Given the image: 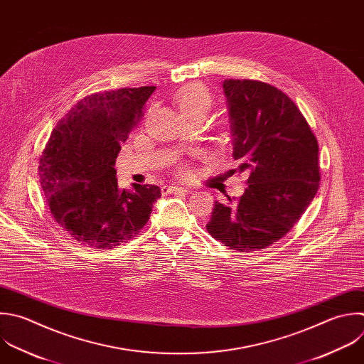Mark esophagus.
Wrapping results in <instances>:
<instances>
[{
    "label": "esophagus",
    "mask_w": 364,
    "mask_h": 364,
    "mask_svg": "<svg viewBox=\"0 0 364 364\" xmlns=\"http://www.w3.org/2000/svg\"><path fill=\"white\" fill-rule=\"evenodd\" d=\"M162 192L164 193H189L191 191L189 189H186V188H182V186H164L162 188Z\"/></svg>",
    "instance_id": "esophagus-1"
}]
</instances>
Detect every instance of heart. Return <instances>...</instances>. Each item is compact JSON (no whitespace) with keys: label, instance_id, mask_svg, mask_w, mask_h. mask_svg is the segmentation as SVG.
Listing matches in <instances>:
<instances>
[{"label":"heart","instance_id":"obj_1","mask_svg":"<svg viewBox=\"0 0 364 364\" xmlns=\"http://www.w3.org/2000/svg\"><path fill=\"white\" fill-rule=\"evenodd\" d=\"M173 104L183 119H189L195 117L206 118L213 101L209 90L203 84H189L173 95ZM181 173L186 176L191 173V169L181 166Z\"/></svg>","mask_w":364,"mask_h":364}]
</instances>
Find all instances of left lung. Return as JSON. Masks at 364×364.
Wrapping results in <instances>:
<instances>
[{"label": "left lung", "mask_w": 364, "mask_h": 364, "mask_svg": "<svg viewBox=\"0 0 364 364\" xmlns=\"http://www.w3.org/2000/svg\"><path fill=\"white\" fill-rule=\"evenodd\" d=\"M233 158L247 172L245 193L213 205L208 233L237 252L282 239L313 200L320 182L318 145L306 118L280 90L255 80H225Z\"/></svg>", "instance_id": "1"}]
</instances>
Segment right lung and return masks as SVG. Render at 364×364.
Instances as JSON below:
<instances>
[{
    "label": "right lung",
    "mask_w": 364,
    "mask_h": 364,
    "mask_svg": "<svg viewBox=\"0 0 364 364\" xmlns=\"http://www.w3.org/2000/svg\"><path fill=\"white\" fill-rule=\"evenodd\" d=\"M155 88L85 97L58 121L40 156L38 175L51 215L84 246L112 249L131 240L161 198L155 185L121 189L114 168Z\"/></svg>",
    "instance_id": "1"
}]
</instances>
